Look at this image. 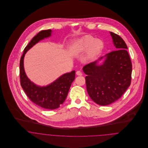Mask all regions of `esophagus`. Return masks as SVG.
<instances>
[{
    "label": "esophagus",
    "mask_w": 148,
    "mask_h": 148,
    "mask_svg": "<svg viewBox=\"0 0 148 148\" xmlns=\"http://www.w3.org/2000/svg\"><path fill=\"white\" fill-rule=\"evenodd\" d=\"M76 75H77V76H82L83 73H82V72H80V71H78L76 72Z\"/></svg>",
    "instance_id": "1"
}]
</instances>
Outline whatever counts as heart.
<instances>
[{
  "instance_id": "b5f03b06",
  "label": "heart",
  "mask_w": 148,
  "mask_h": 148,
  "mask_svg": "<svg viewBox=\"0 0 148 148\" xmlns=\"http://www.w3.org/2000/svg\"><path fill=\"white\" fill-rule=\"evenodd\" d=\"M103 47V43L99 39H94L90 36H86L80 40L79 45L77 47V51H90V55L93 56L97 54Z\"/></svg>"
}]
</instances>
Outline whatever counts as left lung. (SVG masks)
Wrapping results in <instances>:
<instances>
[{"label":"left lung","mask_w":148,"mask_h":148,"mask_svg":"<svg viewBox=\"0 0 148 148\" xmlns=\"http://www.w3.org/2000/svg\"><path fill=\"white\" fill-rule=\"evenodd\" d=\"M110 33L116 50L106 55L103 64L97 65L95 61L83 67L87 75L85 83L88 93L100 106H108L119 99L131 83L132 64L127 44L119 35Z\"/></svg>","instance_id":"obj_1"}]
</instances>
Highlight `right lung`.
<instances>
[{
  "instance_id": "1",
  "label": "right lung",
  "mask_w": 148,
  "mask_h": 148,
  "mask_svg": "<svg viewBox=\"0 0 148 148\" xmlns=\"http://www.w3.org/2000/svg\"><path fill=\"white\" fill-rule=\"evenodd\" d=\"M51 34V29L40 31L25 47L20 60V80L22 88L31 101L42 108L56 109L66 99L70 86L75 78V71L64 74L47 86L40 87L34 84L27 78L23 66L26 52L40 40L50 36Z\"/></svg>"
}]
</instances>
